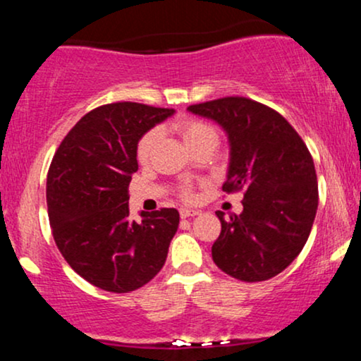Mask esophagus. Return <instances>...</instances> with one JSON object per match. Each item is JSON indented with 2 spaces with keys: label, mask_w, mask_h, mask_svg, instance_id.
Returning <instances> with one entry per match:
<instances>
[{
  "label": "esophagus",
  "mask_w": 361,
  "mask_h": 361,
  "mask_svg": "<svg viewBox=\"0 0 361 361\" xmlns=\"http://www.w3.org/2000/svg\"><path fill=\"white\" fill-rule=\"evenodd\" d=\"M200 214V210H195V209H180V217L186 219V217H195V215Z\"/></svg>",
  "instance_id": "esophagus-1"
}]
</instances>
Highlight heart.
<instances>
[{"mask_svg":"<svg viewBox=\"0 0 361 361\" xmlns=\"http://www.w3.org/2000/svg\"><path fill=\"white\" fill-rule=\"evenodd\" d=\"M176 128L188 147L193 146V144L200 142V140H204V139H210V137L217 139V132H215L210 126H207L205 122H200V120L186 118V120H183V122L178 123ZM157 137H159V132H157L156 128H152V130L146 132V134L142 135V139L139 140L137 157H139L140 163H146L149 157H151V152L156 146ZM185 195L188 197L190 193L185 192Z\"/></svg>","mask_w":361,"mask_h":361,"instance_id":"1","label":"heart"}]
</instances>
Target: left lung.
Listing matches in <instances>:
<instances>
[{
	"label": "left lung",
	"mask_w": 361,
	"mask_h": 361,
	"mask_svg": "<svg viewBox=\"0 0 361 361\" xmlns=\"http://www.w3.org/2000/svg\"><path fill=\"white\" fill-rule=\"evenodd\" d=\"M226 132L229 166L222 190H244L243 212L217 214L212 259L227 275L263 281L279 275L307 243L317 212V176L300 135L275 110L243 97L188 106Z\"/></svg>",
	"instance_id": "8db88e82"
}]
</instances>
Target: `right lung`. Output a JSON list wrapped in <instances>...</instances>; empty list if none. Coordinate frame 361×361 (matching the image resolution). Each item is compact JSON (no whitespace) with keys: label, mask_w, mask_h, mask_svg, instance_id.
Listing matches in <instances>:
<instances>
[{"label":"right lung","mask_w":361,"mask_h":361,"mask_svg":"<svg viewBox=\"0 0 361 361\" xmlns=\"http://www.w3.org/2000/svg\"><path fill=\"white\" fill-rule=\"evenodd\" d=\"M173 114L132 102L98 106L71 128L49 168L54 241L78 275L106 292H132L154 279L178 231L176 209L128 219L139 140Z\"/></svg>","instance_id":"1"}]
</instances>
